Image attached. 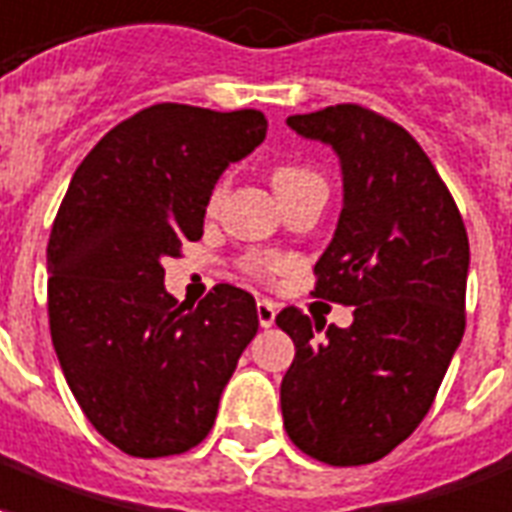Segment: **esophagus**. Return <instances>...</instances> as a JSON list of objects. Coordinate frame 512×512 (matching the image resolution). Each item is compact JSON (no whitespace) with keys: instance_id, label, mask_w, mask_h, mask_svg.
<instances>
[{"instance_id":"34e87169","label":"esophagus","mask_w":512,"mask_h":512,"mask_svg":"<svg viewBox=\"0 0 512 512\" xmlns=\"http://www.w3.org/2000/svg\"><path fill=\"white\" fill-rule=\"evenodd\" d=\"M257 320H260V325L263 328H271L276 320V304L274 301H268V298H260L257 301Z\"/></svg>"}]
</instances>
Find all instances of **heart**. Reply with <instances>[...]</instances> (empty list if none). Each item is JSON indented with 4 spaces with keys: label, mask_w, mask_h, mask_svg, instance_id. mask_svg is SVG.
Wrapping results in <instances>:
<instances>
[{
    "label": "heart",
    "mask_w": 512,
    "mask_h": 512,
    "mask_svg": "<svg viewBox=\"0 0 512 512\" xmlns=\"http://www.w3.org/2000/svg\"><path fill=\"white\" fill-rule=\"evenodd\" d=\"M314 181H323L320 179V173H314V170L304 168V165H279V168H274V173H271V184H274V192L279 198H285L287 192L304 187V184H314ZM222 192H225V187L219 184V187L211 192V203H208V208L219 206ZM246 268L255 276H268L276 274V271L282 268V263L274 260V257H249V260H246Z\"/></svg>",
    "instance_id": "obj_1"
}]
</instances>
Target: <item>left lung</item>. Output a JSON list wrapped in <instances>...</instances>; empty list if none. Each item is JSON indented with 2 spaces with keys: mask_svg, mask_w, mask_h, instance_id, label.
Segmentation results:
<instances>
[{
  "mask_svg": "<svg viewBox=\"0 0 512 512\" xmlns=\"http://www.w3.org/2000/svg\"><path fill=\"white\" fill-rule=\"evenodd\" d=\"M331 146L342 214L314 266V295L355 306L350 328L276 314L295 344L282 377L285 429L306 456L358 467L388 456L426 418L464 336L469 241L461 214L410 132L361 105L290 116Z\"/></svg>",
  "mask_w": 512,
  "mask_h": 512,
  "instance_id": "left-lung-1",
  "label": "left lung"
}]
</instances>
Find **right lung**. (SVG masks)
Returning <instances> with one entry per match:
<instances>
[{"instance_id":"obj_1","label":"right lung","mask_w":512,"mask_h":512,"mask_svg":"<svg viewBox=\"0 0 512 512\" xmlns=\"http://www.w3.org/2000/svg\"><path fill=\"white\" fill-rule=\"evenodd\" d=\"M266 127L260 111L151 105L86 154L59 206L48 238L56 358L89 423L130 456L203 442L255 339L246 290L217 285L198 306L179 304L162 263L203 236L219 176Z\"/></svg>"}]
</instances>
